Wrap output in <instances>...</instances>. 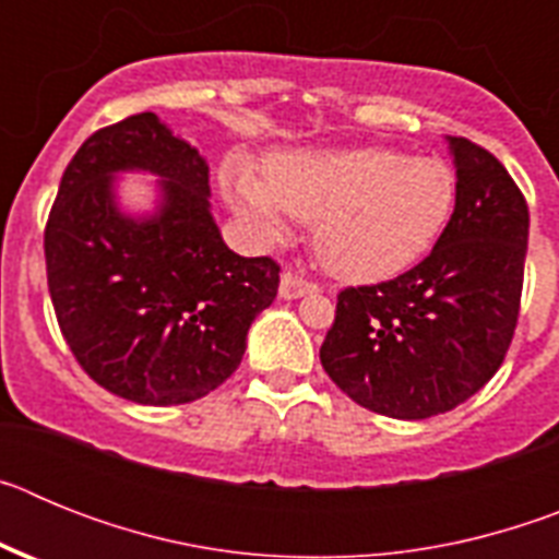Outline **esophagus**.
<instances>
[{
	"label": "esophagus",
	"mask_w": 559,
	"mask_h": 559,
	"mask_svg": "<svg viewBox=\"0 0 559 559\" xmlns=\"http://www.w3.org/2000/svg\"><path fill=\"white\" fill-rule=\"evenodd\" d=\"M316 290H319V285L305 280V276L294 274V271H285L283 280H280V296L283 299H299V296L316 294Z\"/></svg>",
	"instance_id": "1"
}]
</instances>
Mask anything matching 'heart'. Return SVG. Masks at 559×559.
Instances as JSON below:
<instances>
[{
  "instance_id": "b5f03b06",
  "label": "heart",
  "mask_w": 559,
  "mask_h": 559,
  "mask_svg": "<svg viewBox=\"0 0 559 559\" xmlns=\"http://www.w3.org/2000/svg\"><path fill=\"white\" fill-rule=\"evenodd\" d=\"M224 187L263 237L283 235L288 215L313 224L319 260L349 283L412 269L433 249L456 204L445 162L392 147L276 153L265 162V179L231 162Z\"/></svg>"
}]
</instances>
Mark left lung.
<instances>
[{"label": "left lung", "mask_w": 559, "mask_h": 559, "mask_svg": "<svg viewBox=\"0 0 559 559\" xmlns=\"http://www.w3.org/2000/svg\"><path fill=\"white\" fill-rule=\"evenodd\" d=\"M456 206L423 263L389 283L344 288L319 358L335 386L374 414H445L498 372L512 344L530 206L507 167L448 136Z\"/></svg>", "instance_id": "left-lung-1"}]
</instances>
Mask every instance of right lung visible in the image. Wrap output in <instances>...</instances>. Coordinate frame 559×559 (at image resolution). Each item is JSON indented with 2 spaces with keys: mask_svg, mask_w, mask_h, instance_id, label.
I'll list each match as a JSON object with an SVG mask.
<instances>
[{
  "mask_svg": "<svg viewBox=\"0 0 559 559\" xmlns=\"http://www.w3.org/2000/svg\"><path fill=\"white\" fill-rule=\"evenodd\" d=\"M160 176V204L126 216L112 173ZM58 328L88 378L142 406L218 389L274 302L280 265L240 257L210 212V167L151 111L95 131L63 170L44 229Z\"/></svg>",
  "mask_w": 559,
  "mask_h": 559,
  "instance_id": "obj_1",
  "label": "right lung"
}]
</instances>
